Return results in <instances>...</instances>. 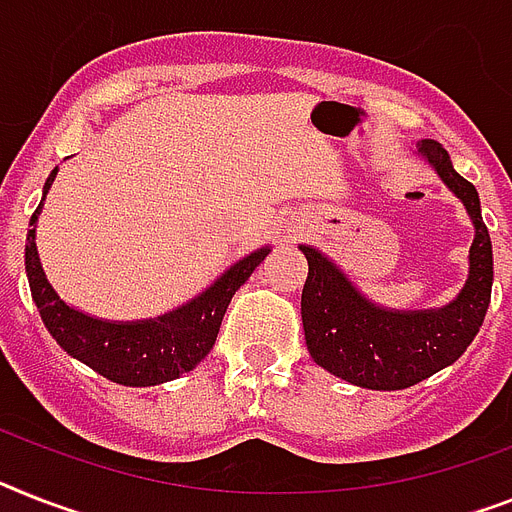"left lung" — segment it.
I'll return each mask as SVG.
<instances>
[{
	"label": "left lung",
	"mask_w": 512,
	"mask_h": 512,
	"mask_svg": "<svg viewBox=\"0 0 512 512\" xmlns=\"http://www.w3.org/2000/svg\"><path fill=\"white\" fill-rule=\"evenodd\" d=\"M416 154L460 198L474 225L468 280L453 301L418 311L379 306L319 248L301 246L308 261L301 295L308 353L329 374L366 390H405L458 361L474 342L492 298V240L481 219L479 193L455 172L437 141H418Z\"/></svg>",
	"instance_id": "8db88e82"
}]
</instances>
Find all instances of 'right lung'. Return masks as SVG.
Listing matches in <instances>:
<instances>
[{"mask_svg":"<svg viewBox=\"0 0 512 512\" xmlns=\"http://www.w3.org/2000/svg\"><path fill=\"white\" fill-rule=\"evenodd\" d=\"M59 167L46 177L41 204L33 211L31 230L25 238V274L31 285L41 322L67 356L78 358L101 377L125 387H154L188 374L209 356L219 335V324L230 306L232 295L253 274V269L272 251L261 246L225 269L206 290L190 298L183 306L172 308L154 319L135 322H109L70 306L57 295L52 282L46 280L44 266L36 248V222L44 198L52 188Z\"/></svg>","mask_w":512,"mask_h":512,"instance_id":"right-lung-1","label":"right lung"}]
</instances>
